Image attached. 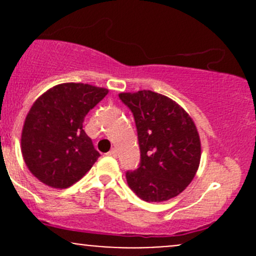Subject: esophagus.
Listing matches in <instances>:
<instances>
[{
	"label": "esophagus",
	"mask_w": 256,
	"mask_h": 256,
	"mask_svg": "<svg viewBox=\"0 0 256 256\" xmlns=\"http://www.w3.org/2000/svg\"><path fill=\"white\" fill-rule=\"evenodd\" d=\"M107 155H108V156L116 158V149H112L110 152H107Z\"/></svg>",
	"instance_id": "1"
}]
</instances>
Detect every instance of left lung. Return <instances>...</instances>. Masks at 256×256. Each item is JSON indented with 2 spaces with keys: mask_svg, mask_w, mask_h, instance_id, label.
Wrapping results in <instances>:
<instances>
[{
  "mask_svg": "<svg viewBox=\"0 0 256 256\" xmlns=\"http://www.w3.org/2000/svg\"><path fill=\"white\" fill-rule=\"evenodd\" d=\"M136 122L140 167L126 173L128 186L146 202L176 198L192 183L201 160V140L192 116L177 102L152 90L122 92Z\"/></svg>",
  "mask_w": 256,
  "mask_h": 256,
  "instance_id": "left-lung-1",
  "label": "left lung"
}]
</instances>
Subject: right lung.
I'll list each match as a JSON object with an SVG mask.
<instances>
[{
	"instance_id": "obj_1",
	"label": "right lung",
	"mask_w": 256,
	"mask_h": 256,
	"mask_svg": "<svg viewBox=\"0 0 256 256\" xmlns=\"http://www.w3.org/2000/svg\"><path fill=\"white\" fill-rule=\"evenodd\" d=\"M108 89L62 83L31 106L22 131V152L28 171L55 189H66L86 174L100 156L83 130L84 118Z\"/></svg>"
}]
</instances>
